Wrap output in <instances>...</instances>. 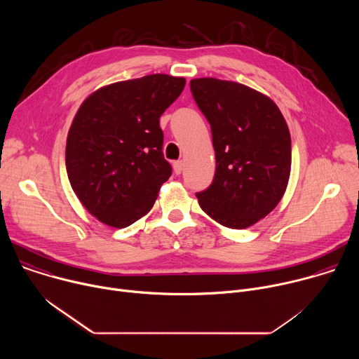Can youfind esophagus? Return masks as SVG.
Listing matches in <instances>:
<instances>
[{
  "instance_id": "esophagus-1",
  "label": "esophagus",
  "mask_w": 359,
  "mask_h": 359,
  "mask_svg": "<svg viewBox=\"0 0 359 359\" xmlns=\"http://www.w3.org/2000/svg\"><path fill=\"white\" fill-rule=\"evenodd\" d=\"M183 168H184L183 161H177V162L173 163V169H175V173H176V175H180V173L183 172Z\"/></svg>"
}]
</instances>
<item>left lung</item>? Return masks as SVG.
I'll return each mask as SVG.
<instances>
[{"mask_svg":"<svg viewBox=\"0 0 359 359\" xmlns=\"http://www.w3.org/2000/svg\"><path fill=\"white\" fill-rule=\"evenodd\" d=\"M212 129L216 173L196 193L201 210L229 229H247L276 209L291 172V136L274 102L238 82L190 81Z\"/></svg>","mask_w":359,"mask_h":359,"instance_id":"1","label":"left lung"}]
</instances>
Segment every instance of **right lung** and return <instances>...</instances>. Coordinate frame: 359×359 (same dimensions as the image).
<instances>
[{"mask_svg":"<svg viewBox=\"0 0 359 359\" xmlns=\"http://www.w3.org/2000/svg\"><path fill=\"white\" fill-rule=\"evenodd\" d=\"M184 85V78L153 74L99 88L82 102L65 163L75 194L99 222L123 229L153 208L172 175L159 118Z\"/></svg>","mask_w":359,"mask_h":359,"instance_id":"right-lung-1","label":"right lung"}]
</instances>
